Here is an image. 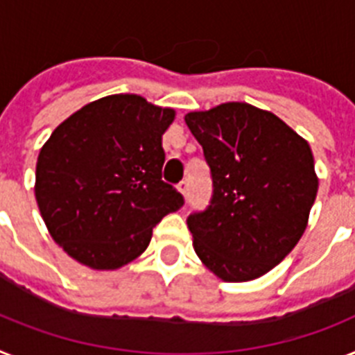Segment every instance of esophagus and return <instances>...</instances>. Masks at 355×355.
<instances>
[{
	"instance_id": "34e87169",
	"label": "esophagus",
	"mask_w": 355,
	"mask_h": 355,
	"mask_svg": "<svg viewBox=\"0 0 355 355\" xmlns=\"http://www.w3.org/2000/svg\"><path fill=\"white\" fill-rule=\"evenodd\" d=\"M189 189H190L189 181H181V183L178 184V190H180V192L184 196V198L189 196Z\"/></svg>"
}]
</instances>
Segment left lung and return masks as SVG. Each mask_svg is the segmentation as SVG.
Masks as SVG:
<instances>
[{"instance_id": "left-lung-1", "label": "left lung", "mask_w": 355, "mask_h": 355, "mask_svg": "<svg viewBox=\"0 0 355 355\" xmlns=\"http://www.w3.org/2000/svg\"><path fill=\"white\" fill-rule=\"evenodd\" d=\"M203 146L212 199L187 219L194 250L219 279L239 283L279 265L303 236L318 194L310 145L276 114L223 103L184 116Z\"/></svg>"}]
</instances>
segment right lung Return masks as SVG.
<instances>
[{
  "label": "right lung",
  "mask_w": 355,
  "mask_h": 355,
  "mask_svg": "<svg viewBox=\"0 0 355 355\" xmlns=\"http://www.w3.org/2000/svg\"><path fill=\"white\" fill-rule=\"evenodd\" d=\"M172 108L136 94L85 105L52 132L36 165V201L52 239L94 270H116L141 256L152 228L183 207L161 180V136Z\"/></svg>",
  "instance_id": "right-lung-1"
}]
</instances>
